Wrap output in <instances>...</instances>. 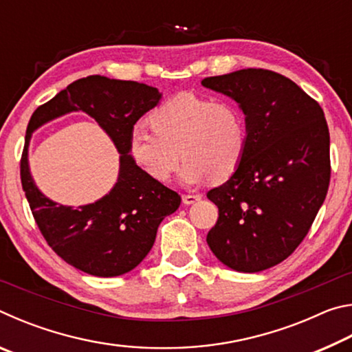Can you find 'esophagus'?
Listing matches in <instances>:
<instances>
[{
    "label": "esophagus",
    "mask_w": 352,
    "mask_h": 352,
    "mask_svg": "<svg viewBox=\"0 0 352 352\" xmlns=\"http://www.w3.org/2000/svg\"><path fill=\"white\" fill-rule=\"evenodd\" d=\"M182 200L184 205H192V204H195V201L201 200V195L200 194H184Z\"/></svg>",
    "instance_id": "1"
}]
</instances>
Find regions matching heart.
<instances>
[{
  "instance_id": "heart-1",
  "label": "heart",
  "mask_w": 352,
  "mask_h": 352,
  "mask_svg": "<svg viewBox=\"0 0 352 352\" xmlns=\"http://www.w3.org/2000/svg\"><path fill=\"white\" fill-rule=\"evenodd\" d=\"M151 127L132 129L129 152L148 177L162 183L170 180L182 158L184 184L210 177L223 182L239 169L247 152L245 113L228 99L178 93L153 110Z\"/></svg>"
}]
</instances>
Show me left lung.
<instances>
[{"label":"left lung","mask_w":352,"mask_h":352,"mask_svg":"<svg viewBox=\"0 0 352 352\" xmlns=\"http://www.w3.org/2000/svg\"><path fill=\"white\" fill-rule=\"evenodd\" d=\"M201 85L234 99L248 126L239 169L206 194L219 208L206 242L230 269H270L295 252L326 199L331 158L323 109L269 69L206 77Z\"/></svg>","instance_id":"1"}]
</instances>
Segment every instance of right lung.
Here are the masks:
<instances>
[{"instance_id":"add662e5","label":"right lung","mask_w":352,"mask_h":352,"mask_svg":"<svg viewBox=\"0 0 352 352\" xmlns=\"http://www.w3.org/2000/svg\"><path fill=\"white\" fill-rule=\"evenodd\" d=\"M160 99L157 88L146 83L88 76L40 105L28 124L20 175L32 216L47 245L88 275L110 278L133 270L151 252L163 219L180 206V195L148 177L129 155L130 132ZM79 109L97 119L122 155L118 182L111 192L94 204L73 208L57 206L34 186L27 147L35 128Z\"/></svg>"}]
</instances>
